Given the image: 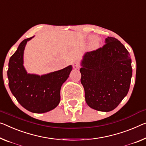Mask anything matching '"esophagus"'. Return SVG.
Wrapping results in <instances>:
<instances>
[{
	"mask_svg": "<svg viewBox=\"0 0 146 146\" xmlns=\"http://www.w3.org/2000/svg\"><path fill=\"white\" fill-rule=\"evenodd\" d=\"M73 67H74V68H75V69H79L80 67V64L78 62H76L74 63Z\"/></svg>",
	"mask_w": 146,
	"mask_h": 146,
	"instance_id": "obj_1",
	"label": "esophagus"
}]
</instances>
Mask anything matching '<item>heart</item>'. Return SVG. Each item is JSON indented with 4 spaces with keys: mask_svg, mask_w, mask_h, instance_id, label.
<instances>
[{
    "mask_svg": "<svg viewBox=\"0 0 146 146\" xmlns=\"http://www.w3.org/2000/svg\"><path fill=\"white\" fill-rule=\"evenodd\" d=\"M98 44H99V42L96 39L94 40L93 42H92V46L93 47V48H96V47H97L98 46Z\"/></svg>",
    "mask_w": 146,
    "mask_h": 146,
    "instance_id": "heart-1",
    "label": "heart"
}]
</instances>
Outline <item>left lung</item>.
<instances>
[{"mask_svg":"<svg viewBox=\"0 0 146 146\" xmlns=\"http://www.w3.org/2000/svg\"><path fill=\"white\" fill-rule=\"evenodd\" d=\"M82 66L81 83L88 106L101 111L115 109L131 84L133 69L129 51L117 39L108 36L101 48L85 54Z\"/></svg>","mask_w":146,"mask_h":146,"instance_id":"left-lung-1","label":"left lung"}]
</instances>
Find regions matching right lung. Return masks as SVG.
<instances>
[{
	"instance_id": "obj_1",
	"label": "right lung",
	"mask_w": 146,
	"mask_h": 146,
	"mask_svg": "<svg viewBox=\"0 0 146 146\" xmlns=\"http://www.w3.org/2000/svg\"><path fill=\"white\" fill-rule=\"evenodd\" d=\"M32 38L23 40L11 56L7 74L10 91L19 104L29 111L40 113L50 111L59 104L60 87L72 67L68 66L41 76L27 73L23 65V51L27 42Z\"/></svg>"
}]
</instances>
